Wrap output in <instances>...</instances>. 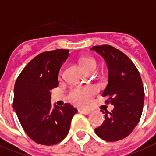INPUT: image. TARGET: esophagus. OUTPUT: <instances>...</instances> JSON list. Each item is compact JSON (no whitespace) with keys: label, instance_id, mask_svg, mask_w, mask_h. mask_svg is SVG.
<instances>
[{"label":"esophagus","instance_id":"esophagus-1","mask_svg":"<svg viewBox=\"0 0 156 156\" xmlns=\"http://www.w3.org/2000/svg\"><path fill=\"white\" fill-rule=\"evenodd\" d=\"M80 113H81V114H84V115H89L90 114V112L89 111H85V110H79Z\"/></svg>","mask_w":156,"mask_h":156}]
</instances>
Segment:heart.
Wrapping results in <instances>:
<instances>
[{
	"label": "heart",
	"instance_id": "heart-1",
	"mask_svg": "<svg viewBox=\"0 0 156 156\" xmlns=\"http://www.w3.org/2000/svg\"><path fill=\"white\" fill-rule=\"evenodd\" d=\"M79 62L82 68L88 72L90 69L96 68L97 62L94 59L88 57H83L80 58ZM96 89L94 87H88V88H75L70 92L69 100L75 105L82 107L89 104L91 100V98L94 94Z\"/></svg>",
	"mask_w": 156,
	"mask_h": 156
}]
</instances>
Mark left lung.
Here are the masks:
<instances>
[{"mask_svg": "<svg viewBox=\"0 0 156 156\" xmlns=\"http://www.w3.org/2000/svg\"><path fill=\"white\" fill-rule=\"evenodd\" d=\"M90 49L107 63L108 83L102 96L114 105L111 112L105 111V120L95 133L105 141L116 142L129 135L140 120L145 96L142 78L133 62L119 49L107 44Z\"/></svg>", "mask_w": 156, "mask_h": 156, "instance_id": "obj_1", "label": "left lung"}]
</instances>
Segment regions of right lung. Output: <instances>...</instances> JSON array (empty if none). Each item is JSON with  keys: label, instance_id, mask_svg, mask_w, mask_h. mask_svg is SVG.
I'll list each match as a JSON object with an SVG mask.
<instances>
[{"label": "right lung", "instance_id": "obj_1", "mask_svg": "<svg viewBox=\"0 0 156 156\" xmlns=\"http://www.w3.org/2000/svg\"><path fill=\"white\" fill-rule=\"evenodd\" d=\"M69 50L56 49L37 55L18 77L13 108L28 137L45 146L64 139L76 108L69 103L52 107L50 90L58 86V73Z\"/></svg>", "mask_w": 156, "mask_h": 156}]
</instances>
